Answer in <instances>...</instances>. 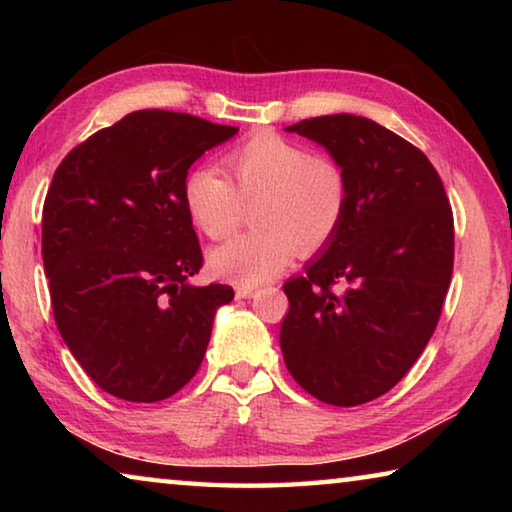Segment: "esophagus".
<instances>
[{"instance_id":"obj_1","label":"esophagus","mask_w":512,"mask_h":512,"mask_svg":"<svg viewBox=\"0 0 512 512\" xmlns=\"http://www.w3.org/2000/svg\"><path fill=\"white\" fill-rule=\"evenodd\" d=\"M255 291H257V289L250 287V284H239L235 293H237V298L241 300V298H253Z\"/></svg>"}]
</instances>
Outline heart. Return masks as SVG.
<instances>
[{
	"instance_id": "1",
	"label": "heart",
	"mask_w": 512,
	"mask_h": 512,
	"mask_svg": "<svg viewBox=\"0 0 512 512\" xmlns=\"http://www.w3.org/2000/svg\"><path fill=\"white\" fill-rule=\"evenodd\" d=\"M250 207L246 235L214 248V273L239 284H262L291 257L316 253L339 235L350 210V176L325 153L271 131L246 137L221 155V171L194 167L183 180V203L198 230L225 239Z\"/></svg>"
}]
</instances>
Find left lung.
Masks as SVG:
<instances>
[{"label": "left lung", "mask_w": 512, "mask_h": 512, "mask_svg": "<svg viewBox=\"0 0 512 512\" xmlns=\"http://www.w3.org/2000/svg\"><path fill=\"white\" fill-rule=\"evenodd\" d=\"M287 131L343 164L350 210L307 275L284 282V363L316 400L359 406L391 391L438 325L454 268L452 205L427 155L377 121L327 115Z\"/></svg>", "instance_id": "obj_1"}]
</instances>
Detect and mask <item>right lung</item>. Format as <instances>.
<instances>
[{
    "label": "right lung",
    "mask_w": 512,
    "mask_h": 512,
    "mask_svg": "<svg viewBox=\"0 0 512 512\" xmlns=\"http://www.w3.org/2000/svg\"><path fill=\"white\" fill-rule=\"evenodd\" d=\"M239 128L137 110L74 146L42 210V262L69 352L101 391L160 402L196 375L228 284L192 287L203 250L183 180Z\"/></svg>",
    "instance_id": "obj_1"
}]
</instances>
